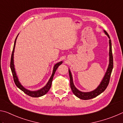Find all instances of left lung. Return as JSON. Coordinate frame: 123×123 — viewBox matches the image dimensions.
Here are the masks:
<instances>
[{
    "label": "left lung",
    "instance_id": "left-lung-1",
    "mask_svg": "<svg viewBox=\"0 0 123 123\" xmlns=\"http://www.w3.org/2000/svg\"><path fill=\"white\" fill-rule=\"evenodd\" d=\"M104 32H105V35H106L107 37L109 38V64L108 66L105 75H104L103 80H101V82L98 86L97 87L96 89L94 90L91 92H84L80 91V90L76 88L73 82V76L72 73L70 72V69H69V74L70 78V88H71L73 93H74V95L76 96L82 100H89L94 98L97 97L98 95L100 94L103 92L105 90L106 88L109 85V81L110 79V76L113 69V56H112V43L111 40L110 39V37L109 34L105 30H104Z\"/></svg>",
    "mask_w": 123,
    "mask_h": 123
}]
</instances>
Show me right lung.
<instances>
[{
	"mask_svg": "<svg viewBox=\"0 0 123 123\" xmlns=\"http://www.w3.org/2000/svg\"><path fill=\"white\" fill-rule=\"evenodd\" d=\"M18 35H19V34H18L17 36V37L16 38L15 41H14L13 49V51H12L11 58V62H10V68H11L12 73V75H13L14 83H15L16 85L18 88H19L20 90L22 91L23 92H24L26 94L29 95V96L31 97H34V98L42 97L46 94L49 91L50 88L51 84H52V81H53V77H54V74H55V73L56 72V69H57V68L59 67V66L60 65H61V64L62 63V61L57 62V63H56L55 65H54L51 76H50V78L48 81V82L47 83V84L45 85L44 87L36 91H30L25 88L19 82V79H18V76L17 75V74L15 70V68H14V49H15L16 40H17V38Z\"/></svg>",
	"mask_w": 123,
	"mask_h": 123,
	"instance_id": "right-lung-1",
	"label": "right lung"
}]
</instances>
